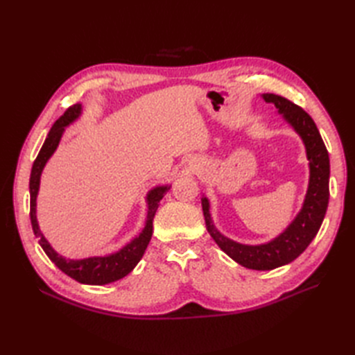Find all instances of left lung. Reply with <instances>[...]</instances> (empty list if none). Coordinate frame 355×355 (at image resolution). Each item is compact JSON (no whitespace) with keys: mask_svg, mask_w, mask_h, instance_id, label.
<instances>
[{"mask_svg":"<svg viewBox=\"0 0 355 355\" xmlns=\"http://www.w3.org/2000/svg\"><path fill=\"white\" fill-rule=\"evenodd\" d=\"M262 99L275 106L278 114L283 115L284 121L299 135L305 145L306 158L309 161V180L302 207L295 219L288 223V227L271 241L262 244H241L225 237L216 228L211 219L210 201L207 197L202 196L201 206L209 234L231 259L249 270L270 271L295 261L317 235L329 204L330 159L314 120L302 108L272 93H263Z\"/></svg>","mask_w":355,"mask_h":355,"instance_id":"left-lung-1","label":"left lung"}]
</instances>
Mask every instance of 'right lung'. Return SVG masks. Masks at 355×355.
I'll list each match as a JSON object with an SVG mask.
<instances>
[{"instance_id":"right-lung-1","label":"right lung","mask_w":355,"mask_h":355,"mask_svg":"<svg viewBox=\"0 0 355 355\" xmlns=\"http://www.w3.org/2000/svg\"><path fill=\"white\" fill-rule=\"evenodd\" d=\"M83 114L81 103H77L67 110L59 120L53 124L50 132L47 135V139L42 144L40 153L34 161V166L31 170V179H29V194H31V223L32 230H34L35 237L38 239L40 245L46 254L50 257V261L55 263L62 272H65L73 280L83 284L90 286H103L110 284L116 280H121L127 274H130L135 266L142 259V256L146 250V247L151 241L153 237V220L155 216V211L159 206V201L163 200L166 192L170 189L171 185H158L154 187L146 194V220L142 232L136 235L133 240L128 241L125 245H123L120 250L114 253L105 254V256H90L84 257V259H67L65 256L59 254L51 244L47 241V239L42 235L40 225L37 220V197L40 191V180L41 173L44 170L47 161L50 157L55 154V151L59 146L60 139L63 136L65 128L77 121Z\"/></svg>"}]
</instances>
